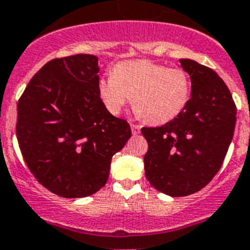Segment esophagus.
Returning <instances> with one entry per match:
<instances>
[{
	"instance_id": "1",
	"label": "esophagus",
	"mask_w": 250,
	"mask_h": 250,
	"mask_svg": "<svg viewBox=\"0 0 250 250\" xmlns=\"http://www.w3.org/2000/svg\"><path fill=\"white\" fill-rule=\"evenodd\" d=\"M130 127H131V133H133V135H138V134L140 133V126H139V125L131 124V125H130Z\"/></svg>"
}]
</instances>
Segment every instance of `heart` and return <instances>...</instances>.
<instances>
[{
    "label": "heart",
    "mask_w": 250,
    "mask_h": 250,
    "mask_svg": "<svg viewBox=\"0 0 250 250\" xmlns=\"http://www.w3.org/2000/svg\"><path fill=\"white\" fill-rule=\"evenodd\" d=\"M98 94L107 111L119 115L131 98L139 116L153 125L174 120L187 107L191 93L189 74L148 60L119 62L112 76L98 82Z\"/></svg>",
    "instance_id": "heart-1"
}]
</instances>
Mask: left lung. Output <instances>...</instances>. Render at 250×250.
I'll list each match as a JSON object with an SVG mask.
<instances>
[{
	"instance_id": "1",
	"label": "left lung",
	"mask_w": 250,
	"mask_h": 250,
	"mask_svg": "<svg viewBox=\"0 0 250 250\" xmlns=\"http://www.w3.org/2000/svg\"><path fill=\"white\" fill-rule=\"evenodd\" d=\"M191 82L184 111L160 127H143L148 142L144 170L149 184L170 197L199 191L221 168L234 137L236 106L213 70L180 60Z\"/></svg>"
}]
</instances>
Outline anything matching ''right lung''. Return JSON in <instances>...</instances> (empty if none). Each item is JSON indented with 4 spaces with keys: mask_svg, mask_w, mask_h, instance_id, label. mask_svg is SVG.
I'll list each match as a JSON object with an SVG mask.
<instances>
[{
    "mask_svg": "<svg viewBox=\"0 0 250 250\" xmlns=\"http://www.w3.org/2000/svg\"><path fill=\"white\" fill-rule=\"evenodd\" d=\"M98 57L69 56L47 62L18 103L16 137L38 183L63 198L94 194L108 180L111 160L131 137L98 94Z\"/></svg>",
    "mask_w": 250,
    "mask_h": 250,
    "instance_id": "obj_1",
    "label": "right lung"
}]
</instances>
